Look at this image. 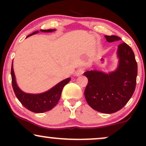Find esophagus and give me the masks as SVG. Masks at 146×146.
Listing matches in <instances>:
<instances>
[{
	"instance_id": "1",
	"label": "esophagus",
	"mask_w": 146,
	"mask_h": 146,
	"mask_svg": "<svg viewBox=\"0 0 146 146\" xmlns=\"http://www.w3.org/2000/svg\"><path fill=\"white\" fill-rule=\"evenodd\" d=\"M83 73H84L83 68H78V69L75 71V75H76V76H80V75L83 74Z\"/></svg>"
}]
</instances>
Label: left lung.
Here are the masks:
<instances>
[{
    "instance_id": "obj_1",
    "label": "left lung",
    "mask_w": 146,
    "mask_h": 146,
    "mask_svg": "<svg viewBox=\"0 0 146 146\" xmlns=\"http://www.w3.org/2000/svg\"><path fill=\"white\" fill-rule=\"evenodd\" d=\"M108 42L120 40L116 36H105ZM116 70L108 73L92 70L84 75L88 82L84 90L87 103L93 109L110 114L121 110L133 95L136 87L137 64L132 49L126 43L118 46Z\"/></svg>"
}]
</instances>
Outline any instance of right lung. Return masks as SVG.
Wrapping results in <instances>:
<instances>
[{
	"label": "right lung",
	"mask_w": 146,
	"mask_h": 146,
	"mask_svg": "<svg viewBox=\"0 0 146 146\" xmlns=\"http://www.w3.org/2000/svg\"><path fill=\"white\" fill-rule=\"evenodd\" d=\"M40 31L42 32H53L56 31V29H40ZM38 32H39L38 31H35L29 35L27 38ZM11 75L12 87L16 98L27 109L36 113H44V112L51 110L53 107L56 106L59 102L64 86L71 80L70 78H66L57 84L56 86L44 93H39V94H31V93H25L18 86L16 81L14 68H13V62L11 64Z\"/></svg>",
	"instance_id": "right-lung-1"
}]
</instances>
